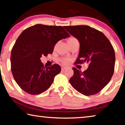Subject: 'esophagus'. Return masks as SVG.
<instances>
[{"label": "esophagus", "mask_w": 125, "mask_h": 125, "mask_svg": "<svg viewBox=\"0 0 125 125\" xmlns=\"http://www.w3.org/2000/svg\"><path fill=\"white\" fill-rule=\"evenodd\" d=\"M66 69H67V67H62V68H61L62 71H64V70Z\"/></svg>", "instance_id": "34e87169"}]
</instances>
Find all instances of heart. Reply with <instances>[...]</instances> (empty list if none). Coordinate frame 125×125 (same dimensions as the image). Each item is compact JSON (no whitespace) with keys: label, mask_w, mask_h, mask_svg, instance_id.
<instances>
[{"label":"heart","mask_w":125,"mask_h":125,"mask_svg":"<svg viewBox=\"0 0 125 125\" xmlns=\"http://www.w3.org/2000/svg\"><path fill=\"white\" fill-rule=\"evenodd\" d=\"M75 39H76V38H75L74 37H70V38H69L68 39L67 42H68V43H69V42H71V41L74 40ZM60 61L62 63H64V64H66V63H67L68 62H69V60L68 58H61L60 60Z\"/></svg>","instance_id":"heart-1"}]
</instances>
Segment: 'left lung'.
<instances>
[{
  "label": "left lung",
  "mask_w": 125,
  "mask_h": 125,
  "mask_svg": "<svg viewBox=\"0 0 125 125\" xmlns=\"http://www.w3.org/2000/svg\"><path fill=\"white\" fill-rule=\"evenodd\" d=\"M80 45L75 64L88 63L82 72L73 68L74 75L69 83L85 96L98 94L109 82L114 72L115 55L112 44L104 34L88 26H64Z\"/></svg>",
  "instance_id": "left-lung-1"
}]
</instances>
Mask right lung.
Here are the masks:
<instances>
[{"mask_svg":"<svg viewBox=\"0 0 125 125\" xmlns=\"http://www.w3.org/2000/svg\"><path fill=\"white\" fill-rule=\"evenodd\" d=\"M70 35L62 26L35 24L22 31L11 50V69L15 80L24 91L39 94L50 87L55 76L61 71L54 64L44 67L42 56L52 53L59 40Z\"/></svg>","mask_w":125,"mask_h":125,"instance_id":"1","label":"right lung"}]
</instances>
